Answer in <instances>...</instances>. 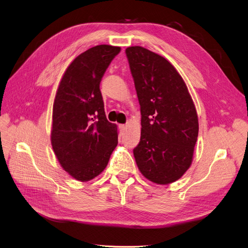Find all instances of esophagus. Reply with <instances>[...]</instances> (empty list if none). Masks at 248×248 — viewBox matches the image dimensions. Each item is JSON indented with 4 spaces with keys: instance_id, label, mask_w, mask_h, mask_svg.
I'll return each instance as SVG.
<instances>
[{
    "instance_id": "34e87169",
    "label": "esophagus",
    "mask_w": 248,
    "mask_h": 248,
    "mask_svg": "<svg viewBox=\"0 0 248 248\" xmlns=\"http://www.w3.org/2000/svg\"><path fill=\"white\" fill-rule=\"evenodd\" d=\"M119 127H121V130H125L126 125L125 124H119Z\"/></svg>"
}]
</instances>
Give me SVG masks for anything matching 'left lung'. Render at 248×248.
I'll use <instances>...</instances> for the list:
<instances>
[{
	"label": "left lung",
	"instance_id": "left-lung-1",
	"mask_svg": "<svg viewBox=\"0 0 248 248\" xmlns=\"http://www.w3.org/2000/svg\"><path fill=\"white\" fill-rule=\"evenodd\" d=\"M141 110V138L134 156L142 175L156 184L179 180L189 169L198 117L186 84L160 55L125 49Z\"/></svg>",
	"mask_w": 248,
	"mask_h": 248
}]
</instances>
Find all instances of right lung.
Segmentation results:
<instances>
[{"instance_id":"obj_1","label":"right lung","mask_w":248,"mask_h":248,"mask_svg":"<svg viewBox=\"0 0 248 248\" xmlns=\"http://www.w3.org/2000/svg\"><path fill=\"white\" fill-rule=\"evenodd\" d=\"M119 52V47L99 45L78 55L55 97L52 147L61 167L81 182L104 170L117 145V129L106 118L100 82Z\"/></svg>"}]
</instances>
